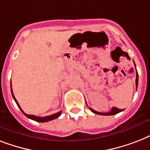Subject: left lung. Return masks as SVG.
Masks as SVG:
<instances>
[{"label": "left lung", "instance_id": "1", "mask_svg": "<svg viewBox=\"0 0 150 150\" xmlns=\"http://www.w3.org/2000/svg\"><path fill=\"white\" fill-rule=\"evenodd\" d=\"M135 64V63H134ZM135 67L136 68V66H135ZM137 71V70H136ZM138 82H139V75H138V72H136V79H135V86H136V89H137V87H138ZM89 109L91 110L93 113L94 114H100V115H106V116H109V115H114V114H118L120 112L123 111L124 110L122 109H119L117 107H112V109L110 111L107 112V113H101V112H98V111H96V110H94L93 109H92L91 107H89Z\"/></svg>", "mask_w": 150, "mask_h": 150}]
</instances>
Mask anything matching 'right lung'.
<instances>
[{"label":"right lung","instance_id":"add662e5","mask_svg":"<svg viewBox=\"0 0 150 150\" xmlns=\"http://www.w3.org/2000/svg\"><path fill=\"white\" fill-rule=\"evenodd\" d=\"M11 94H12V96H13V99L15 100V103H17L18 107H19V109L21 110V111L23 113V114H24L25 116H26L29 119H32V120H33V121H38V122H47V121H51V120H54V119L57 118V117H58L61 114V111L57 112V113H56V114H51V115H50V116H46V117H37V116H35V115H31V114H25L23 110H22V108H21V107L19 106V104H18V101L16 100V99H15V96H14V94H13V92H12V87H11Z\"/></svg>","mask_w":150,"mask_h":150}]
</instances>
